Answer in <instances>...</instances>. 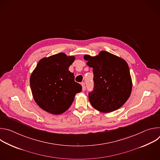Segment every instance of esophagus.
Here are the masks:
<instances>
[{
  "label": "esophagus",
  "mask_w": 160,
  "mask_h": 160,
  "mask_svg": "<svg viewBox=\"0 0 160 160\" xmlns=\"http://www.w3.org/2000/svg\"><path fill=\"white\" fill-rule=\"evenodd\" d=\"M81 85H82V90L84 91V90H85V84L84 82H82V83H81Z\"/></svg>",
  "instance_id": "obj_1"
}]
</instances>
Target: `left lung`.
<instances>
[{
    "mask_svg": "<svg viewBox=\"0 0 160 160\" xmlns=\"http://www.w3.org/2000/svg\"><path fill=\"white\" fill-rule=\"evenodd\" d=\"M83 58L93 68L94 87L88 94L91 105L102 112L119 109L132 92V82L127 62L104 51L96 56L85 55Z\"/></svg>",
    "mask_w": 160,
    "mask_h": 160,
    "instance_id": "obj_1",
    "label": "left lung"
}]
</instances>
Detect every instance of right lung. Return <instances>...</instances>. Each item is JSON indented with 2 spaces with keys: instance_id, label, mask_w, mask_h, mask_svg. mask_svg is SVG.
<instances>
[{
  "instance_id": "obj_1",
  "label": "right lung",
  "mask_w": 160,
  "mask_h": 160,
  "mask_svg": "<svg viewBox=\"0 0 160 160\" xmlns=\"http://www.w3.org/2000/svg\"><path fill=\"white\" fill-rule=\"evenodd\" d=\"M75 56L61 52L39 61L32 72L30 83L33 99L44 111L59 115L69 109L76 94L82 87L75 82L68 69Z\"/></svg>"
}]
</instances>
